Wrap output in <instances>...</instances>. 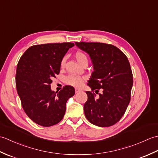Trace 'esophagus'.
Here are the masks:
<instances>
[{
    "label": "esophagus",
    "mask_w": 158,
    "mask_h": 158,
    "mask_svg": "<svg viewBox=\"0 0 158 158\" xmlns=\"http://www.w3.org/2000/svg\"><path fill=\"white\" fill-rule=\"evenodd\" d=\"M80 91H81V89H77V88L75 89V93H78Z\"/></svg>",
    "instance_id": "34e87169"
}]
</instances>
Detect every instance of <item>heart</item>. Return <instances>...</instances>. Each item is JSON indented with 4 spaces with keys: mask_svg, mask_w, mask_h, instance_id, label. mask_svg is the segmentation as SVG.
Wrapping results in <instances>:
<instances>
[{
    "mask_svg": "<svg viewBox=\"0 0 158 158\" xmlns=\"http://www.w3.org/2000/svg\"><path fill=\"white\" fill-rule=\"evenodd\" d=\"M75 58L77 60L80 64L85 61V60H88L87 56H85V53L81 52H77L75 53ZM65 62V58H64L62 60L61 64L64 65V64ZM83 77L77 76V75H69L65 78V83L66 84L69 85L74 86V87H79L82 85L83 81Z\"/></svg>",
    "mask_w": 158,
    "mask_h": 158,
    "instance_id": "b5f03b06",
    "label": "heart"
}]
</instances>
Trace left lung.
<instances>
[{
  "mask_svg": "<svg viewBox=\"0 0 158 158\" xmlns=\"http://www.w3.org/2000/svg\"><path fill=\"white\" fill-rule=\"evenodd\" d=\"M75 45L88 53L94 70L88 83L92 92H86L85 115L96 126H111L122 118L130 101L133 76L128 60L113 45L93 42H75ZM94 91L98 97L95 98Z\"/></svg>",
  "mask_w": 158,
  "mask_h": 158,
  "instance_id": "left-lung-1",
  "label": "left lung"
}]
</instances>
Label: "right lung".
I'll use <instances>...</instances> for the list:
<instances>
[{
  "instance_id": "right-lung-1",
  "label": "right lung",
  "mask_w": 158,
  "mask_h": 158,
  "mask_svg": "<svg viewBox=\"0 0 158 158\" xmlns=\"http://www.w3.org/2000/svg\"><path fill=\"white\" fill-rule=\"evenodd\" d=\"M73 43H48L29 48L17 65L15 83L22 108L29 118L44 127L56 125L63 118L66 103L75 94L66 85L58 93L51 89L52 78L58 75L64 56Z\"/></svg>"
}]
</instances>
